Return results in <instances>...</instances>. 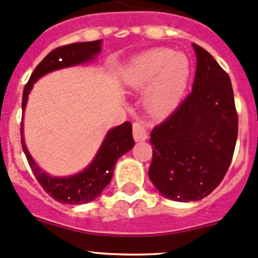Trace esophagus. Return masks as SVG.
<instances>
[{
    "mask_svg": "<svg viewBox=\"0 0 258 258\" xmlns=\"http://www.w3.org/2000/svg\"><path fill=\"white\" fill-rule=\"evenodd\" d=\"M133 137L137 142L146 141L148 138V133H147L146 127L141 124V122H134L133 125Z\"/></svg>",
    "mask_w": 258,
    "mask_h": 258,
    "instance_id": "34e87169",
    "label": "esophagus"
}]
</instances>
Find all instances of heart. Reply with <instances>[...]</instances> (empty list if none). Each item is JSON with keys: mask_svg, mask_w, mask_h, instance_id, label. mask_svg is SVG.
Masks as SVG:
<instances>
[{"mask_svg": "<svg viewBox=\"0 0 258 258\" xmlns=\"http://www.w3.org/2000/svg\"><path fill=\"white\" fill-rule=\"evenodd\" d=\"M187 58L170 49H153L142 54L132 64L127 85L134 88L149 86L146 105L154 115H166L180 102L188 81Z\"/></svg>", "mask_w": 258, "mask_h": 258, "instance_id": "b5f03b06", "label": "heart"}]
</instances>
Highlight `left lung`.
<instances>
[{
  "label": "left lung",
  "mask_w": 258,
  "mask_h": 258,
  "mask_svg": "<svg viewBox=\"0 0 258 258\" xmlns=\"http://www.w3.org/2000/svg\"><path fill=\"white\" fill-rule=\"evenodd\" d=\"M192 91L154 126L148 175L166 198L196 201L218 187L227 173L238 136V114L228 73L209 51L192 44Z\"/></svg>",
  "instance_id": "1"
}]
</instances>
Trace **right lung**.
I'll return each instance as SVG.
<instances>
[{
  "label": "right lung",
  "mask_w": 258,
  "mask_h": 258,
  "mask_svg": "<svg viewBox=\"0 0 258 258\" xmlns=\"http://www.w3.org/2000/svg\"><path fill=\"white\" fill-rule=\"evenodd\" d=\"M100 44H101V40L83 41V43H73L53 49L36 66L28 83L24 87L23 111L25 110L29 92L34 82L51 71L80 64V63L92 59L95 54L99 53L101 49ZM20 133L23 151L38 182L54 200L70 205L86 204L88 201L96 199L111 181L117 159L122 154L131 151L134 146L133 127H132L131 121H125L107 133L95 159L83 172L70 176V177H51L38 167V164L29 153L23 137V121H21Z\"/></svg>",
  "instance_id": "right-lung-1"
}]
</instances>
